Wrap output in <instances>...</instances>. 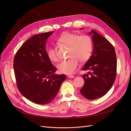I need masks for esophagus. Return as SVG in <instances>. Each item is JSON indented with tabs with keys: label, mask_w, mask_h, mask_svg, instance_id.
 Masks as SVG:
<instances>
[{
	"label": "esophagus",
	"mask_w": 131,
	"mask_h": 131,
	"mask_svg": "<svg viewBox=\"0 0 131 131\" xmlns=\"http://www.w3.org/2000/svg\"><path fill=\"white\" fill-rule=\"evenodd\" d=\"M67 77H68V78H70V79H72V78H74V75H68Z\"/></svg>",
	"instance_id": "obj_1"
}]
</instances>
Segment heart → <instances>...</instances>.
<instances>
[{
  "instance_id": "heart-1",
  "label": "heart",
  "mask_w": 131,
  "mask_h": 131,
  "mask_svg": "<svg viewBox=\"0 0 131 131\" xmlns=\"http://www.w3.org/2000/svg\"><path fill=\"white\" fill-rule=\"evenodd\" d=\"M59 42L70 46V59L63 60L57 65L60 73L72 74L79 66V60L82 63L90 58L93 50V41L90 36L86 34L80 35L77 33L65 32L58 38ZM47 56L52 62L58 60L57 50L51 47L47 51Z\"/></svg>"
}]
</instances>
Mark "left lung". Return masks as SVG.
I'll return each mask as SVG.
<instances>
[{
	"mask_svg": "<svg viewBox=\"0 0 131 131\" xmlns=\"http://www.w3.org/2000/svg\"><path fill=\"white\" fill-rule=\"evenodd\" d=\"M93 50L90 58L82 70L84 84L80 92L89 100L99 98L112 87L116 78L117 58L114 46L104 37L92 30Z\"/></svg>",
	"mask_w": 131,
	"mask_h": 131,
	"instance_id": "1",
	"label": "left lung"
}]
</instances>
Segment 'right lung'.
Instances as JSON below:
<instances>
[{
	"mask_svg": "<svg viewBox=\"0 0 131 131\" xmlns=\"http://www.w3.org/2000/svg\"><path fill=\"white\" fill-rule=\"evenodd\" d=\"M53 32L36 34L24 42L14 59V70L19 91L37 104L51 102L66 80L65 74L54 73L56 68L48 58L46 41Z\"/></svg>",
	"mask_w": 131,
	"mask_h": 131,
	"instance_id": "right-lung-1",
	"label": "right lung"
}]
</instances>
